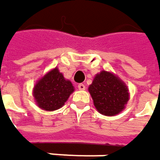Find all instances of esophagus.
<instances>
[{
    "label": "esophagus",
    "instance_id": "obj_1",
    "mask_svg": "<svg viewBox=\"0 0 160 160\" xmlns=\"http://www.w3.org/2000/svg\"><path fill=\"white\" fill-rule=\"evenodd\" d=\"M78 88H79L80 90H84V89L86 88V87H85V85H84V84L80 83V84H79V85H78Z\"/></svg>",
    "mask_w": 160,
    "mask_h": 160
}]
</instances>
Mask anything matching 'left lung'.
I'll return each mask as SVG.
<instances>
[{
    "label": "left lung",
    "instance_id": "8db88e82",
    "mask_svg": "<svg viewBox=\"0 0 160 160\" xmlns=\"http://www.w3.org/2000/svg\"><path fill=\"white\" fill-rule=\"evenodd\" d=\"M88 92L98 112L107 116L121 113L130 98L126 84L115 73L105 70L96 74Z\"/></svg>",
    "mask_w": 160,
    "mask_h": 160
}]
</instances>
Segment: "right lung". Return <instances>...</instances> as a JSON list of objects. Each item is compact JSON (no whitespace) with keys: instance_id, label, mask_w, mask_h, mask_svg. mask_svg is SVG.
Returning <instances> with one entry per match:
<instances>
[{"instance_id":"add662e5","label":"right lung","mask_w":160,"mask_h":160,"mask_svg":"<svg viewBox=\"0 0 160 160\" xmlns=\"http://www.w3.org/2000/svg\"><path fill=\"white\" fill-rule=\"evenodd\" d=\"M73 91L72 83L55 67L36 82L32 94L38 108L45 111H54L65 104Z\"/></svg>"}]
</instances>
